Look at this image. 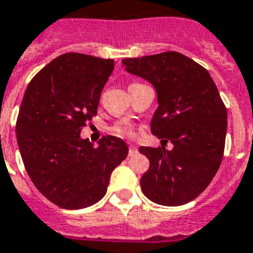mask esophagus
Segmentation results:
<instances>
[{"mask_svg": "<svg viewBox=\"0 0 253 253\" xmlns=\"http://www.w3.org/2000/svg\"><path fill=\"white\" fill-rule=\"evenodd\" d=\"M136 153H138V150H136V146L134 145V143H130V146H128V155L131 157V155H135Z\"/></svg>", "mask_w": 253, "mask_h": 253, "instance_id": "34e87169", "label": "esophagus"}]
</instances>
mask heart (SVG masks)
Here are the masks:
<instances>
[{
  "label": "heart",
  "mask_w": 253,
  "mask_h": 253,
  "mask_svg": "<svg viewBox=\"0 0 253 253\" xmlns=\"http://www.w3.org/2000/svg\"><path fill=\"white\" fill-rule=\"evenodd\" d=\"M112 131L118 134V135H130L132 132V128H131V125L128 123V122L123 121L121 123H118L114 126L112 128Z\"/></svg>",
  "instance_id": "obj_1"
}]
</instances>
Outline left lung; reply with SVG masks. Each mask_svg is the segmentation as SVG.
<instances>
[{
  "label": "left lung",
  "instance_id": "8db88e82",
  "mask_svg": "<svg viewBox=\"0 0 253 253\" xmlns=\"http://www.w3.org/2000/svg\"><path fill=\"white\" fill-rule=\"evenodd\" d=\"M122 64L154 85L158 108L151 132L173 143L171 150L139 147L150 161L142 192L165 207L190 203L211 184L224 154L226 108L216 84L204 67L173 50L125 59Z\"/></svg>",
  "mask_w": 253,
  "mask_h": 253
}]
</instances>
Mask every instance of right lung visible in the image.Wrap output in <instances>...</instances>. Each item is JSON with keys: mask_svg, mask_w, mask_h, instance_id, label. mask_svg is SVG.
<instances>
[{"mask_svg": "<svg viewBox=\"0 0 253 253\" xmlns=\"http://www.w3.org/2000/svg\"><path fill=\"white\" fill-rule=\"evenodd\" d=\"M115 61L83 53L52 60L28 84L16 123L17 143L32 182L64 209H83L107 192L128 147L107 135L98 146L80 136L98 112Z\"/></svg>", "mask_w": 253, "mask_h": 253, "instance_id": "1", "label": "right lung"}]
</instances>
